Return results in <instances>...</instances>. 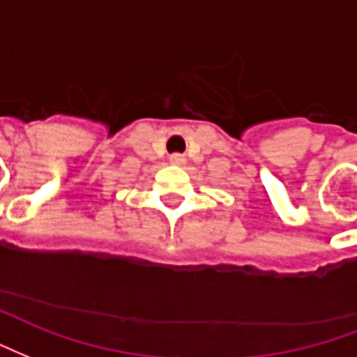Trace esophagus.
Returning <instances> with one entry per match:
<instances>
[{
  "mask_svg": "<svg viewBox=\"0 0 357 357\" xmlns=\"http://www.w3.org/2000/svg\"><path fill=\"white\" fill-rule=\"evenodd\" d=\"M171 161L176 163V165H181V163H184V158H182L181 153H175V155H171Z\"/></svg>",
  "mask_w": 357,
  "mask_h": 357,
  "instance_id": "obj_1",
  "label": "esophagus"
}]
</instances>
